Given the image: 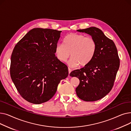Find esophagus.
I'll return each mask as SVG.
<instances>
[{
    "instance_id": "esophagus-1",
    "label": "esophagus",
    "mask_w": 131,
    "mask_h": 131,
    "mask_svg": "<svg viewBox=\"0 0 131 131\" xmlns=\"http://www.w3.org/2000/svg\"><path fill=\"white\" fill-rule=\"evenodd\" d=\"M71 72H72V70L70 68L68 67V74H69V75H70V74L71 73Z\"/></svg>"
}]
</instances>
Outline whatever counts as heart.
<instances>
[{
    "instance_id": "obj_1",
    "label": "heart",
    "mask_w": 131,
    "mask_h": 131,
    "mask_svg": "<svg viewBox=\"0 0 131 131\" xmlns=\"http://www.w3.org/2000/svg\"><path fill=\"white\" fill-rule=\"evenodd\" d=\"M97 50L94 39L86 37L84 34L71 33L63 39V44H57L55 47V54L58 59L66 61L71 54L68 65L75 67L80 65L84 66L93 59Z\"/></svg>"
}]
</instances>
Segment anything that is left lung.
I'll list each match as a JSON object with an SVG mask.
<instances>
[{
  "label": "left lung",
  "instance_id": "1",
  "mask_svg": "<svg viewBox=\"0 0 131 131\" xmlns=\"http://www.w3.org/2000/svg\"><path fill=\"white\" fill-rule=\"evenodd\" d=\"M77 31L90 35L95 41L97 50L90 63L80 70L72 71L70 75L80 80L76 88L80 99L85 101H97L106 96L114 85L120 64L117 49L113 41L97 27Z\"/></svg>",
  "mask_w": 131,
  "mask_h": 131
}]
</instances>
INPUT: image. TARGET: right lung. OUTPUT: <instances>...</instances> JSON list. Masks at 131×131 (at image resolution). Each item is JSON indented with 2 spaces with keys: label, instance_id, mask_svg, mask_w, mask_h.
Masks as SVG:
<instances>
[{
  "label": "right lung",
  "instance_id": "add662e5",
  "mask_svg": "<svg viewBox=\"0 0 131 131\" xmlns=\"http://www.w3.org/2000/svg\"><path fill=\"white\" fill-rule=\"evenodd\" d=\"M61 31L34 28L15 46L11 56V79L26 101L40 104L49 100L60 81L68 75L67 66L55 56Z\"/></svg>",
  "mask_w": 131,
  "mask_h": 131
}]
</instances>
